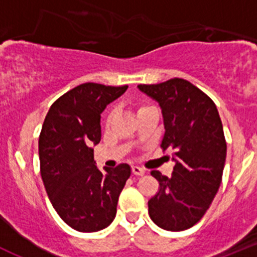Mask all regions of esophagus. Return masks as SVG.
I'll use <instances>...</instances> for the list:
<instances>
[{
    "instance_id": "34e87169",
    "label": "esophagus",
    "mask_w": 257,
    "mask_h": 257,
    "mask_svg": "<svg viewBox=\"0 0 257 257\" xmlns=\"http://www.w3.org/2000/svg\"><path fill=\"white\" fill-rule=\"evenodd\" d=\"M133 174L138 175V176H142V175L145 174V171L142 167H139V166H133Z\"/></svg>"
}]
</instances>
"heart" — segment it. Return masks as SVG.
Segmentation results:
<instances>
[{
	"mask_svg": "<svg viewBox=\"0 0 257 257\" xmlns=\"http://www.w3.org/2000/svg\"><path fill=\"white\" fill-rule=\"evenodd\" d=\"M147 106H148V105H143V106H140V108H139V109H138V112H139V110H142V109L147 108Z\"/></svg>",
	"mask_w": 257,
	"mask_h": 257,
	"instance_id": "heart-1",
	"label": "heart"
}]
</instances>
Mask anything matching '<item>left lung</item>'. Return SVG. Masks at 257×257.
<instances>
[{"instance_id":"obj_1","label":"left lung","mask_w":257,"mask_h":257,"mask_svg":"<svg viewBox=\"0 0 257 257\" xmlns=\"http://www.w3.org/2000/svg\"><path fill=\"white\" fill-rule=\"evenodd\" d=\"M138 88L160 104L161 148L171 151L175 162L171 178L151 172L160 192L149 199V216L165 230H185L202 219L221 184L226 143L219 112L205 92L183 78Z\"/></svg>"}]
</instances>
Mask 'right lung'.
Returning <instances> with one entry per match:
<instances>
[{
  "mask_svg": "<svg viewBox=\"0 0 257 257\" xmlns=\"http://www.w3.org/2000/svg\"><path fill=\"white\" fill-rule=\"evenodd\" d=\"M127 87L82 83L59 97L45 118L38 139L41 176L59 216L78 231L92 233L112 224L130 178L127 163L101 171L92 148L101 139L100 114Z\"/></svg>",
  "mask_w": 257,
  "mask_h": 257,
  "instance_id": "obj_1",
  "label": "right lung"
}]
</instances>
